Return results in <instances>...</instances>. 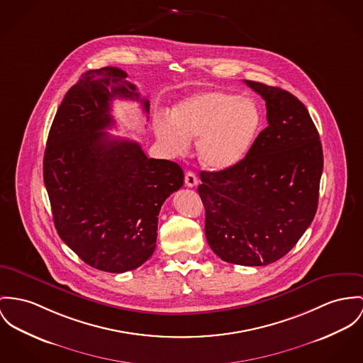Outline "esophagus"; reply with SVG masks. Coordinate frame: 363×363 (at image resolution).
<instances>
[{"instance_id":"34e87169","label":"esophagus","mask_w":363,"mask_h":363,"mask_svg":"<svg viewBox=\"0 0 363 363\" xmlns=\"http://www.w3.org/2000/svg\"><path fill=\"white\" fill-rule=\"evenodd\" d=\"M197 182H199V179H197V177H196V174L194 171H188V172L185 174V184H186V186L194 188V186L197 185Z\"/></svg>"}]
</instances>
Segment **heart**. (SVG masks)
Segmentation results:
<instances>
[{
  "instance_id": "obj_1",
  "label": "heart",
  "mask_w": 363,
  "mask_h": 363,
  "mask_svg": "<svg viewBox=\"0 0 363 363\" xmlns=\"http://www.w3.org/2000/svg\"><path fill=\"white\" fill-rule=\"evenodd\" d=\"M259 125V113L249 98L223 91L189 95L172 109V120L159 118L157 140L174 156H185L191 140H199L201 163L223 171L247 153Z\"/></svg>"
}]
</instances>
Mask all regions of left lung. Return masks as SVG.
I'll use <instances>...</instances> for the list:
<instances>
[{
	"label": "left lung",
	"mask_w": 363,
	"mask_h": 363,
	"mask_svg": "<svg viewBox=\"0 0 363 363\" xmlns=\"http://www.w3.org/2000/svg\"><path fill=\"white\" fill-rule=\"evenodd\" d=\"M262 96L268 127L246 157L223 171H201L207 242L221 259L268 265L291 250L312 223L323 150L307 108L293 94L245 80Z\"/></svg>",
	"instance_id": "8db88e82"
}]
</instances>
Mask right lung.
<instances>
[{
    "mask_svg": "<svg viewBox=\"0 0 363 363\" xmlns=\"http://www.w3.org/2000/svg\"><path fill=\"white\" fill-rule=\"evenodd\" d=\"M117 67L85 72L65 95L44 153V184L60 239L85 264L121 274L156 249L159 213L184 185L177 163L147 159L135 140L111 137L114 98L149 101Z\"/></svg>",
    "mask_w": 363,
    "mask_h": 363,
    "instance_id": "1",
    "label": "right lung"
}]
</instances>
